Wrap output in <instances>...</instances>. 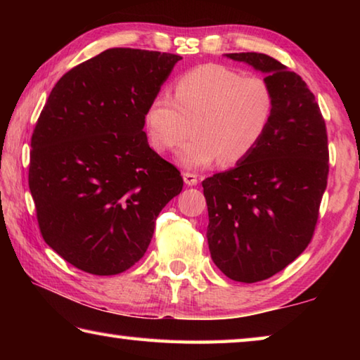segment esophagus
<instances>
[{"mask_svg": "<svg viewBox=\"0 0 360 360\" xmlns=\"http://www.w3.org/2000/svg\"><path fill=\"white\" fill-rule=\"evenodd\" d=\"M182 176H184V182H186L187 186H197L198 184V176L195 174V173L186 172Z\"/></svg>", "mask_w": 360, "mask_h": 360, "instance_id": "34e87169", "label": "esophagus"}]
</instances>
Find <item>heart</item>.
<instances>
[{
    "label": "heart",
    "mask_w": 360,
    "mask_h": 360,
    "mask_svg": "<svg viewBox=\"0 0 360 360\" xmlns=\"http://www.w3.org/2000/svg\"><path fill=\"white\" fill-rule=\"evenodd\" d=\"M275 114V94L266 79L243 76L238 70L205 63L176 79L172 98L155 96L146 111V130L157 152L181 150L187 168L221 160L236 165L252 154Z\"/></svg>",
    "instance_id": "1"
}]
</instances>
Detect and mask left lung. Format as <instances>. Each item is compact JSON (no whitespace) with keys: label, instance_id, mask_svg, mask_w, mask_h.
<instances>
[{"label":"left lung","instance_id":"obj_1","mask_svg":"<svg viewBox=\"0 0 360 360\" xmlns=\"http://www.w3.org/2000/svg\"><path fill=\"white\" fill-rule=\"evenodd\" d=\"M265 72L275 114L251 155L206 178L208 246L225 276L257 283L284 270L311 243L328 176L326 120L307 82L276 58L225 53Z\"/></svg>","mask_w":360,"mask_h":360}]
</instances>
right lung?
I'll return each mask as SVG.
<instances>
[{
	"mask_svg": "<svg viewBox=\"0 0 360 360\" xmlns=\"http://www.w3.org/2000/svg\"><path fill=\"white\" fill-rule=\"evenodd\" d=\"M182 57L114 47L75 66L36 122L28 184L44 241L98 276L129 270L184 186L152 150L146 111Z\"/></svg>",
	"mask_w": 360,
	"mask_h": 360,
	"instance_id": "right-lung-1",
	"label": "right lung"
}]
</instances>
